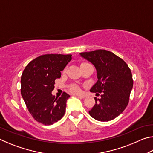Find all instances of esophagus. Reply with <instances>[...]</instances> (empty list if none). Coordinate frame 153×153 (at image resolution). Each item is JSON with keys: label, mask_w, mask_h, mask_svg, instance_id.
Segmentation results:
<instances>
[{"label": "esophagus", "mask_w": 153, "mask_h": 153, "mask_svg": "<svg viewBox=\"0 0 153 153\" xmlns=\"http://www.w3.org/2000/svg\"><path fill=\"white\" fill-rule=\"evenodd\" d=\"M77 97H79V98H85L86 97V96L84 95V94H78V95H77Z\"/></svg>", "instance_id": "34e87169"}]
</instances>
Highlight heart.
I'll list each match as a JSON object with an SVG mask.
<instances>
[{
  "label": "heart",
  "instance_id": "heart-1",
  "mask_svg": "<svg viewBox=\"0 0 153 153\" xmlns=\"http://www.w3.org/2000/svg\"><path fill=\"white\" fill-rule=\"evenodd\" d=\"M70 90L71 92H73L74 93H77L79 92V88L77 86V85H72V86L70 87Z\"/></svg>",
  "mask_w": 153,
  "mask_h": 153
}]
</instances>
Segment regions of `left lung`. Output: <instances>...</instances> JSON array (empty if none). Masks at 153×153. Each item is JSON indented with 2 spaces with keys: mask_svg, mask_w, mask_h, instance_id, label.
Listing matches in <instances>:
<instances>
[{
  "mask_svg": "<svg viewBox=\"0 0 153 153\" xmlns=\"http://www.w3.org/2000/svg\"><path fill=\"white\" fill-rule=\"evenodd\" d=\"M79 54L97 69L98 80L90 92L101 93L100 99L94 98L96 103L89 114L100 121L113 120L128 105L133 87L130 69L122 59L110 51L99 49Z\"/></svg>",
  "mask_w": 153,
  "mask_h": 153,
  "instance_id": "left-lung-1",
  "label": "left lung"
}]
</instances>
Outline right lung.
<instances>
[{"mask_svg": "<svg viewBox=\"0 0 153 153\" xmlns=\"http://www.w3.org/2000/svg\"><path fill=\"white\" fill-rule=\"evenodd\" d=\"M71 55L47 54L39 56L25 67L21 78V94L30 113L38 122L48 126L63 117L69 94H52L55 80L61 77Z\"/></svg>", "mask_w": 153, "mask_h": 153, "instance_id": "obj_1", "label": "right lung"}]
</instances>
